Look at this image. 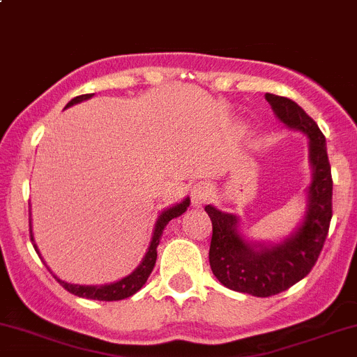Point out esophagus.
I'll list each match as a JSON object with an SVG mask.
<instances>
[{
  "label": "esophagus",
  "mask_w": 357,
  "mask_h": 357,
  "mask_svg": "<svg viewBox=\"0 0 357 357\" xmlns=\"http://www.w3.org/2000/svg\"><path fill=\"white\" fill-rule=\"evenodd\" d=\"M211 199V185L209 183H197L192 188V206L202 207Z\"/></svg>",
  "instance_id": "1"
}]
</instances>
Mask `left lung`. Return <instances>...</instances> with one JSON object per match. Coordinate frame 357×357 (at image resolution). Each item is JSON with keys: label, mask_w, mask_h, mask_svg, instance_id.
Here are the masks:
<instances>
[{"label": "left lung", "mask_w": 357, "mask_h": 357, "mask_svg": "<svg viewBox=\"0 0 357 357\" xmlns=\"http://www.w3.org/2000/svg\"><path fill=\"white\" fill-rule=\"evenodd\" d=\"M274 115L288 129L300 130L309 139V165L312 171L307 186V206L298 227L278 242L249 238L241 230V218L206 206L213 221L209 248L211 271L228 289L248 295H278L302 281L316 265L326 241L331 221V167L326 139L317 123L296 105L281 96L265 94Z\"/></svg>", "instance_id": "8db88e82"}]
</instances>
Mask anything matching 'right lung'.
<instances>
[{
	"instance_id": "add662e5",
	"label": "right lung",
	"mask_w": 357,
	"mask_h": 357,
	"mask_svg": "<svg viewBox=\"0 0 357 357\" xmlns=\"http://www.w3.org/2000/svg\"><path fill=\"white\" fill-rule=\"evenodd\" d=\"M92 96H94V94L78 96V98L71 99V101L66 105V108L78 105V102L86 101V99H91ZM188 206H190V197H186V199H183L181 202H178V204H174V206L167 207V209H164L160 214H158L157 223H155L153 234H151V241H150V245H148L146 255H144V258L141 259L139 265H137L129 275H126V278L119 279V281H115V282H109V284H99V286L71 284V282H66V281H62V279H59L55 274H54V278L57 279V282L62 286V288L68 289V291L73 293V295L79 296V298L101 300V302H115V300L129 298V296H132L134 293H137L141 288H143L144 282H146L148 278H150L151 271H153L155 261H157V245L160 244V237H162V234H164V228L167 227L169 221L174 220V218H178V216H181V214L185 213L186 209H188ZM29 230H31V242H33V245H34V249H36L38 256L41 258L40 249H38L36 242H34L33 225H31V220H29ZM41 259H43V258H41ZM48 271H50V268H48Z\"/></svg>"
}]
</instances>
